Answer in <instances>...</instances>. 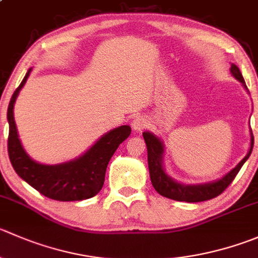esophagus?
I'll return each instance as SVG.
<instances>
[{
  "label": "esophagus",
  "mask_w": 258,
  "mask_h": 258,
  "mask_svg": "<svg viewBox=\"0 0 258 258\" xmlns=\"http://www.w3.org/2000/svg\"><path fill=\"white\" fill-rule=\"evenodd\" d=\"M147 124H149V119L144 116H136L132 121V127L135 131H142L144 128H146Z\"/></svg>",
  "instance_id": "esophagus-1"
}]
</instances>
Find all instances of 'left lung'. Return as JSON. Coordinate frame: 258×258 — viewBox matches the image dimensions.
<instances>
[{
    "instance_id": "8db88e82",
    "label": "left lung",
    "mask_w": 258,
    "mask_h": 258,
    "mask_svg": "<svg viewBox=\"0 0 258 258\" xmlns=\"http://www.w3.org/2000/svg\"><path fill=\"white\" fill-rule=\"evenodd\" d=\"M231 73L233 74L237 81H239L246 87V83H244V79L242 77L241 72H239L238 67L232 64ZM142 135H144L145 142H146L147 146V161H149L150 177H151L152 186L155 187V190L159 192L160 196L165 197V198L177 202H187V203H198V202L209 201V199L221 196L222 192L231 185L234 177L237 176V174L241 170V167L243 166L246 160L249 157L252 149H253V136H251V147H249L247 156L231 172H228L226 176L222 177L218 181L203 185H182L165 174L164 167H162V151H164V147H162L161 141L150 132H144Z\"/></svg>"
}]
</instances>
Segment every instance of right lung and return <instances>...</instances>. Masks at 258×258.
Masks as SVG:
<instances>
[{"instance_id":"obj_1","label":"right lung","mask_w":258,"mask_h":258,"mask_svg":"<svg viewBox=\"0 0 258 258\" xmlns=\"http://www.w3.org/2000/svg\"><path fill=\"white\" fill-rule=\"evenodd\" d=\"M29 69L21 84L14 92L7 109L9 140L7 150L15 171L42 196L59 202L84 201L97 196L104 184L107 165L119 144L131 134V127L121 126L102 136L88 151L74 161L60 165H42L30 159L17 136L14 119V104L26 83Z\"/></svg>"}]
</instances>
